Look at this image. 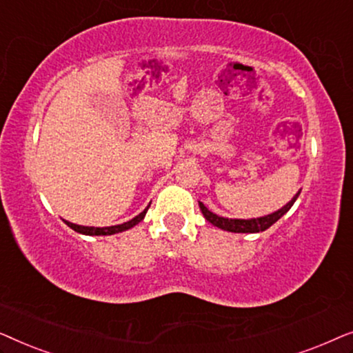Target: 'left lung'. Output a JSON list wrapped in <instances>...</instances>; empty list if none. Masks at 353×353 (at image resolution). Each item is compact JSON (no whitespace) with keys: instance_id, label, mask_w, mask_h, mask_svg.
Returning <instances> with one entry per match:
<instances>
[{"instance_id":"1","label":"left lung","mask_w":353,"mask_h":353,"mask_svg":"<svg viewBox=\"0 0 353 353\" xmlns=\"http://www.w3.org/2000/svg\"><path fill=\"white\" fill-rule=\"evenodd\" d=\"M299 194H301V190H299L296 192V196H294L286 205H283L281 209L273 212V214L257 216V219H226V216H220V215L214 214L212 210L207 209V207L202 204L201 201H199V207L202 210V215L205 216V220L214 226H216V228H220L223 231H230V233H262V231L268 230L273 223H276V221L281 219V216L286 214L289 209H291V207L294 205V202L297 201Z\"/></svg>"}]
</instances>
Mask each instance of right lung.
<instances>
[{
	"label": "right lung",
	"mask_w": 353,
	"mask_h": 353,
	"mask_svg": "<svg viewBox=\"0 0 353 353\" xmlns=\"http://www.w3.org/2000/svg\"><path fill=\"white\" fill-rule=\"evenodd\" d=\"M151 205V204H149ZM149 205L144 209L141 214L134 216V219L125 221L122 225H114V226H103V228H99V226H83V225H75V223H70V221L64 220L67 226H70L72 230L77 231V233L80 234H86V236H110V234H115V233H122V231H127L130 228H133L134 225H138L139 221H141L144 216H146V212L149 209Z\"/></svg>",
	"instance_id": "obj_1"
}]
</instances>
